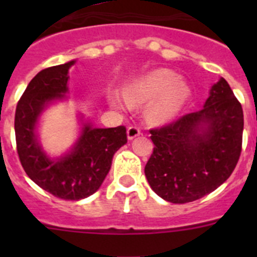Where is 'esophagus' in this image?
<instances>
[{
    "label": "esophagus",
    "instance_id": "1",
    "mask_svg": "<svg viewBox=\"0 0 257 257\" xmlns=\"http://www.w3.org/2000/svg\"><path fill=\"white\" fill-rule=\"evenodd\" d=\"M140 134H142V131H140L139 127L130 126L128 128H127V138H128L130 140H133L134 138H136V136H139Z\"/></svg>",
    "mask_w": 257,
    "mask_h": 257
}]
</instances>
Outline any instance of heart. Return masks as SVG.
<instances>
[{
	"mask_svg": "<svg viewBox=\"0 0 257 257\" xmlns=\"http://www.w3.org/2000/svg\"><path fill=\"white\" fill-rule=\"evenodd\" d=\"M189 86L169 69H156L136 78L123 88V97L131 104L150 101L148 115L156 122H165L180 112L189 97ZM113 104L122 106L115 96L110 97Z\"/></svg>",
	"mask_w": 257,
	"mask_h": 257,
	"instance_id": "obj_1",
	"label": "heart"
}]
</instances>
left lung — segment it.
Here are the masks:
<instances>
[{
	"label": "left lung",
	"mask_w": 257,
	"mask_h": 257,
	"mask_svg": "<svg viewBox=\"0 0 257 257\" xmlns=\"http://www.w3.org/2000/svg\"><path fill=\"white\" fill-rule=\"evenodd\" d=\"M149 133L154 144L144 170L149 185L166 201L187 203L210 194L234 171L242 152L243 110L221 78L203 109Z\"/></svg>",
	"instance_id": "left-lung-1"
}]
</instances>
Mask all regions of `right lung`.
Returning a JSON list of instances; mask_svg holds the SVG:
<instances>
[{
	"label": "right lung",
	"instance_id": "1",
	"mask_svg": "<svg viewBox=\"0 0 257 257\" xmlns=\"http://www.w3.org/2000/svg\"><path fill=\"white\" fill-rule=\"evenodd\" d=\"M74 60L41 70L27 86L15 110V139L20 163L32 180L52 196L78 201L100 188L113 156L127 143L126 127H83L72 153L56 161L47 158L36 140V122L49 101L67 92L68 69Z\"/></svg>",
	"mask_w": 257,
	"mask_h": 257
}]
</instances>
